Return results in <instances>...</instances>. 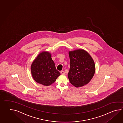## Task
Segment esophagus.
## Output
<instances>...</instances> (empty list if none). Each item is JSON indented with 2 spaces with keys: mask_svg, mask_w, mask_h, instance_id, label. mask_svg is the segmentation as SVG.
<instances>
[{
  "mask_svg": "<svg viewBox=\"0 0 123 123\" xmlns=\"http://www.w3.org/2000/svg\"><path fill=\"white\" fill-rule=\"evenodd\" d=\"M60 73L62 74H63V75L65 74V72H64V71H60Z\"/></svg>",
  "mask_w": 123,
  "mask_h": 123,
  "instance_id": "esophagus-1",
  "label": "esophagus"
}]
</instances>
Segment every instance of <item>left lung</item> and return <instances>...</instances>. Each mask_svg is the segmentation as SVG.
Wrapping results in <instances>:
<instances>
[{
    "mask_svg": "<svg viewBox=\"0 0 123 123\" xmlns=\"http://www.w3.org/2000/svg\"><path fill=\"white\" fill-rule=\"evenodd\" d=\"M69 55L70 60L68 73L69 81L75 87L87 84L95 72L93 58L87 51L82 49L69 51Z\"/></svg>",
    "mask_w": 123,
    "mask_h": 123,
    "instance_id": "left-lung-1",
    "label": "left lung"
}]
</instances>
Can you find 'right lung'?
I'll return each mask as SVG.
<instances>
[{
    "mask_svg": "<svg viewBox=\"0 0 123 123\" xmlns=\"http://www.w3.org/2000/svg\"><path fill=\"white\" fill-rule=\"evenodd\" d=\"M51 54L43 51L40 53L31 65V73L36 82L49 86L56 81L60 75L56 69Z\"/></svg>",
    "mask_w": 123,
    "mask_h": 123,
    "instance_id": "1",
    "label": "right lung"
}]
</instances>
